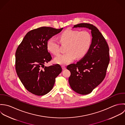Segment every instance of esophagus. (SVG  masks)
Segmentation results:
<instances>
[{"label": "esophagus", "instance_id": "1", "mask_svg": "<svg viewBox=\"0 0 125 125\" xmlns=\"http://www.w3.org/2000/svg\"><path fill=\"white\" fill-rule=\"evenodd\" d=\"M62 69L63 70H65L66 69V67L65 66H62Z\"/></svg>", "mask_w": 125, "mask_h": 125}]
</instances>
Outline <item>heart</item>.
I'll return each instance as SVG.
<instances>
[{"label": "heart", "instance_id": "obj_1", "mask_svg": "<svg viewBox=\"0 0 125 125\" xmlns=\"http://www.w3.org/2000/svg\"><path fill=\"white\" fill-rule=\"evenodd\" d=\"M60 42L68 44L67 52L60 54L54 59L56 63L66 65L73 62L76 57H83L87 52L92 42V37L87 31L68 29L60 36ZM47 49L55 55L60 52V42L56 39L51 37L47 42Z\"/></svg>", "mask_w": 125, "mask_h": 125}]
</instances>
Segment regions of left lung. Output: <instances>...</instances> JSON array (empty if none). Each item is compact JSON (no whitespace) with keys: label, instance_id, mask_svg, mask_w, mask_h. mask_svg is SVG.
I'll list each match as a JSON object with an SVG mask.
<instances>
[{"label":"left lung","instance_id":"obj_1","mask_svg":"<svg viewBox=\"0 0 125 125\" xmlns=\"http://www.w3.org/2000/svg\"><path fill=\"white\" fill-rule=\"evenodd\" d=\"M86 27L91 30L92 42L87 53L76 64L68 65L71 72L70 85L78 94L86 95L103 81L110 62L108 45L99 29L88 23H81L73 27Z\"/></svg>","mask_w":125,"mask_h":125}]
</instances>
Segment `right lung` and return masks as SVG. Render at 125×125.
Wrapping results in <instances>:
<instances>
[{"label": "right lung", "mask_w": 125, "mask_h": 125, "mask_svg": "<svg viewBox=\"0 0 125 125\" xmlns=\"http://www.w3.org/2000/svg\"><path fill=\"white\" fill-rule=\"evenodd\" d=\"M56 29L43 26L29 31L15 52L16 73L26 89L37 96H43L52 89L55 78L62 72L59 64L49 67L44 64L52 59L47 48L48 40L60 32Z\"/></svg>", "instance_id": "right-lung-1"}]
</instances>
